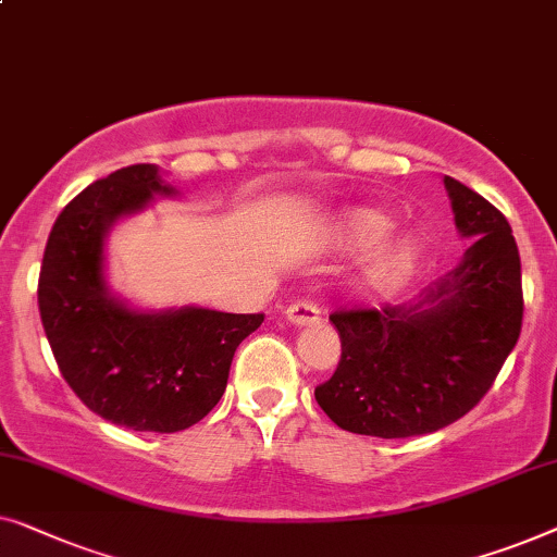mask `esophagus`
Here are the masks:
<instances>
[{"mask_svg":"<svg viewBox=\"0 0 557 557\" xmlns=\"http://www.w3.org/2000/svg\"><path fill=\"white\" fill-rule=\"evenodd\" d=\"M287 320L293 325H315V323H320V320H323V310L318 308V302H312V300H295L293 305H289L287 308Z\"/></svg>","mask_w":557,"mask_h":557,"instance_id":"esophagus-1","label":"esophagus"}]
</instances>
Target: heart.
<instances>
[{
    "mask_svg": "<svg viewBox=\"0 0 557 557\" xmlns=\"http://www.w3.org/2000/svg\"><path fill=\"white\" fill-rule=\"evenodd\" d=\"M391 230V222L383 214H375V211H354L346 219V237L354 242L358 247H368L373 242H379L381 237H386ZM417 257V247L413 242H398V245L391 249L388 255L381 257L379 262V275H396L409 268Z\"/></svg>",
    "mask_w": 557,
    "mask_h": 557,
    "instance_id": "obj_1",
    "label": "heart"
}]
</instances>
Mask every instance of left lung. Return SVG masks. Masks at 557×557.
<instances>
[{"label": "left lung", "mask_w": 557, "mask_h": 557, "mask_svg": "<svg viewBox=\"0 0 557 557\" xmlns=\"http://www.w3.org/2000/svg\"><path fill=\"white\" fill-rule=\"evenodd\" d=\"M465 260L421 302L331 312L341 335L335 373L315 388L346 432L406 438L454 424L482 401L520 338V252L503 211L444 176Z\"/></svg>", "instance_id": "8db88e82"}]
</instances>
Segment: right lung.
<instances>
[{
	"label": "right lung",
	"mask_w": 557,
	"mask_h": 557,
	"mask_svg": "<svg viewBox=\"0 0 557 557\" xmlns=\"http://www.w3.org/2000/svg\"><path fill=\"white\" fill-rule=\"evenodd\" d=\"M153 194H174L153 163L119 169L77 194L52 224L37 305L62 379L92 413L133 432L174 434L219 404L234 350L264 315L133 312L108 295L106 234Z\"/></svg>",
	"instance_id": "obj_1"
}]
</instances>
